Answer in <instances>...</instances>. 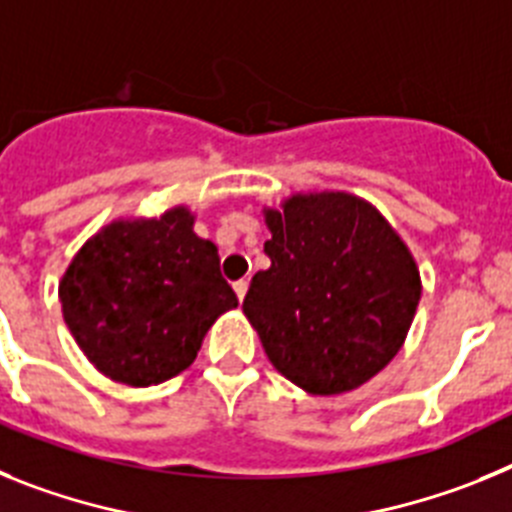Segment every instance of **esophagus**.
Instances as JSON below:
<instances>
[{"label":"esophagus","mask_w":512,"mask_h":512,"mask_svg":"<svg viewBox=\"0 0 512 512\" xmlns=\"http://www.w3.org/2000/svg\"><path fill=\"white\" fill-rule=\"evenodd\" d=\"M247 288H250V281H244V278H242V281L234 283V293H237L239 301H242L244 296H247Z\"/></svg>","instance_id":"34e87169"}]
</instances>
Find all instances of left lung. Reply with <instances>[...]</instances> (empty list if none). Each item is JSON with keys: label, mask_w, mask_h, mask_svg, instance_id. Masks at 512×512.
<instances>
[{"label": "left lung", "mask_w": 512, "mask_h": 512, "mask_svg": "<svg viewBox=\"0 0 512 512\" xmlns=\"http://www.w3.org/2000/svg\"><path fill=\"white\" fill-rule=\"evenodd\" d=\"M268 270H257L242 311L275 371L332 397L384 371L420 304L410 247L376 206L345 190L288 195L262 208Z\"/></svg>", "instance_id": "8db88e82"}]
</instances>
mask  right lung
<instances>
[{
  "label": "right lung",
  "mask_w": 512,
  "mask_h": 512,
  "mask_svg": "<svg viewBox=\"0 0 512 512\" xmlns=\"http://www.w3.org/2000/svg\"><path fill=\"white\" fill-rule=\"evenodd\" d=\"M193 224L188 206L115 219L71 257L59 281L61 311L102 376L126 386L162 384L195 361L211 324L237 309L216 244Z\"/></svg>",
  "instance_id": "obj_1"
}]
</instances>
